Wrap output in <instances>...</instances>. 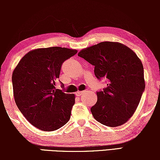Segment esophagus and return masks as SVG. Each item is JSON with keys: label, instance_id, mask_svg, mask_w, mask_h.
<instances>
[{"label": "esophagus", "instance_id": "34e87169", "mask_svg": "<svg viewBox=\"0 0 160 160\" xmlns=\"http://www.w3.org/2000/svg\"><path fill=\"white\" fill-rule=\"evenodd\" d=\"M85 92H86V91H78V92H76V95L80 96V95H84V94L85 93Z\"/></svg>", "mask_w": 160, "mask_h": 160}]
</instances>
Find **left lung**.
<instances>
[{
	"label": "left lung",
	"mask_w": 160,
	"mask_h": 160,
	"mask_svg": "<svg viewBox=\"0 0 160 160\" xmlns=\"http://www.w3.org/2000/svg\"><path fill=\"white\" fill-rule=\"evenodd\" d=\"M78 56L95 66L97 78L108 79L106 88L97 92L93 117L106 126L122 125L136 111L145 89L141 60L127 46L111 41L85 48Z\"/></svg>",
	"instance_id": "1"
}]
</instances>
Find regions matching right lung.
<instances>
[{"label":"right lung","mask_w":160,"mask_h":160,"mask_svg":"<svg viewBox=\"0 0 160 160\" xmlns=\"http://www.w3.org/2000/svg\"><path fill=\"white\" fill-rule=\"evenodd\" d=\"M76 53V49L59 47L36 49L26 54L13 71L15 102L39 130H56L69 121L75 95L57 89L55 83L62 63Z\"/></svg>","instance_id":"obj_1"}]
</instances>
